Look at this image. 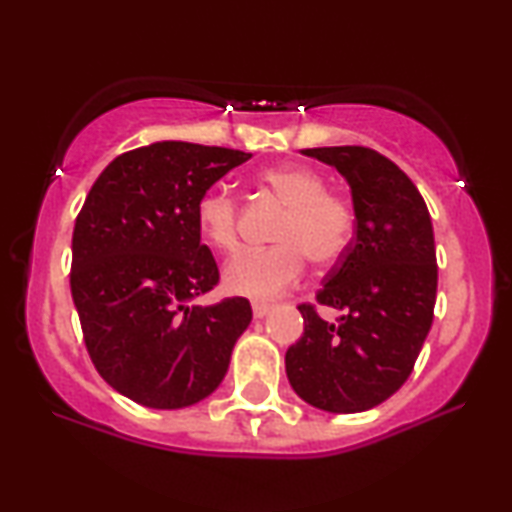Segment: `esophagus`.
Wrapping results in <instances>:
<instances>
[{
  "label": "esophagus",
  "mask_w": 512,
  "mask_h": 512,
  "mask_svg": "<svg viewBox=\"0 0 512 512\" xmlns=\"http://www.w3.org/2000/svg\"><path fill=\"white\" fill-rule=\"evenodd\" d=\"M251 310H254V317L256 319H263L265 314L272 310L270 303H261V300H256V303H251Z\"/></svg>",
  "instance_id": "34e87169"
}]
</instances>
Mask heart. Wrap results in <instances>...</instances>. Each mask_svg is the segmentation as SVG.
<instances>
[{"label":"heart","instance_id":"obj_1","mask_svg":"<svg viewBox=\"0 0 512 512\" xmlns=\"http://www.w3.org/2000/svg\"><path fill=\"white\" fill-rule=\"evenodd\" d=\"M258 184L286 205L272 247H247L230 258L223 284L247 298H275L303 275L307 258L317 265L335 263L354 235V209L338 193L326 191L319 172L305 165L268 167ZM195 219L205 240L219 251L235 249L240 209L226 191L212 188L198 200Z\"/></svg>","mask_w":512,"mask_h":512}]
</instances>
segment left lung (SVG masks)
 Masks as SVG:
<instances>
[{"instance_id":"obj_1","label":"left lung","mask_w":512,"mask_h":512,"mask_svg":"<svg viewBox=\"0 0 512 512\" xmlns=\"http://www.w3.org/2000/svg\"><path fill=\"white\" fill-rule=\"evenodd\" d=\"M352 188L356 235L328 272L317 303L342 310L328 324L298 305L305 331L286 349V377L305 403L349 415L375 408L408 380L431 331L438 289L429 209L401 167L366 146H321Z\"/></svg>"}]
</instances>
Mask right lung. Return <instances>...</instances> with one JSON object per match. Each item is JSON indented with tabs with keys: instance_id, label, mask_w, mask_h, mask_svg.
Returning a JSON list of instances; mask_svg holds the SVG:
<instances>
[{
	"instance_id": "obj_1",
	"label": "right lung",
	"mask_w": 512,
	"mask_h": 512,
	"mask_svg": "<svg viewBox=\"0 0 512 512\" xmlns=\"http://www.w3.org/2000/svg\"><path fill=\"white\" fill-rule=\"evenodd\" d=\"M251 153L156 142L111 160L72 235V298L97 373L156 410L207 398L251 324L247 298L191 305L219 284L198 200Z\"/></svg>"
}]
</instances>
